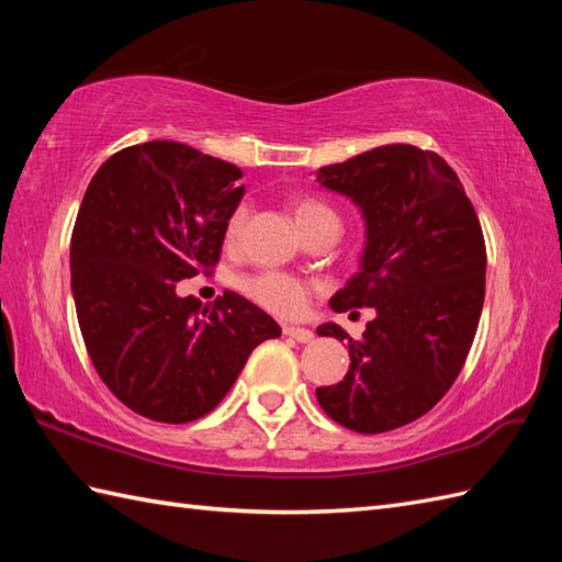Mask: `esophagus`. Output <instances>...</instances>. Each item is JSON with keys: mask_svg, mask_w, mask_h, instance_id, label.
<instances>
[{"mask_svg": "<svg viewBox=\"0 0 562 562\" xmlns=\"http://www.w3.org/2000/svg\"><path fill=\"white\" fill-rule=\"evenodd\" d=\"M282 333H284V336H288V338L296 340V342H312V340H314V333L308 330V328H300V326H284Z\"/></svg>", "mask_w": 562, "mask_h": 562, "instance_id": "esophagus-1", "label": "esophagus"}]
</instances>
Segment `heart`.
<instances>
[{"label": "heart", "mask_w": 562, "mask_h": 562, "mask_svg": "<svg viewBox=\"0 0 562 562\" xmlns=\"http://www.w3.org/2000/svg\"><path fill=\"white\" fill-rule=\"evenodd\" d=\"M294 222L300 229L306 234L314 226L338 220L336 212H333L326 202L314 200V198H304L296 200L292 205ZM246 222V210H236L229 220V226H226V236L236 238L241 226ZM244 292L250 296V300L258 302L262 308L278 314V316H300L306 304H308V288L302 282L292 278V274L284 272H260L254 274V278L244 280Z\"/></svg>", "instance_id": "1"}]
</instances>
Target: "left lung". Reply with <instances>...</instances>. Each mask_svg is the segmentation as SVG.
<instances>
[{
	"mask_svg": "<svg viewBox=\"0 0 562 562\" xmlns=\"http://www.w3.org/2000/svg\"><path fill=\"white\" fill-rule=\"evenodd\" d=\"M362 212L360 270L330 296L333 312L372 306L364 338L348 340L342 381L316 389L333 420L362 435L408 425L459 376L485 300V241L459 176L435 151L386 145L316 171Z\"/></svg>",
	"mask_w": 562,
	"mask_h": 562,
	"instance_id": "obj_1",
	"label": "left lung"
}]
</instances>
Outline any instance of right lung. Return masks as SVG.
I'll use <instances>...</instances> for the list:
<instances>
[{"mask_svg": "<svg viewBox=\"0 0 562 562\" xmlns=\"http://www.w3.org/2000/svg\"><path fill=\"white\" fill-rule=\"evenodd\" d=\"M241 169L181 142L121 149L93 173L69 246L71 296L103 384L130 411L190 423L229 393L282 328L236 292L214 304L178 282L220 260Z\"/></svg>", "mask_w": 562, "mask_h": 562, "instance_id": "1", "label": "right lung"}]
</instances>
